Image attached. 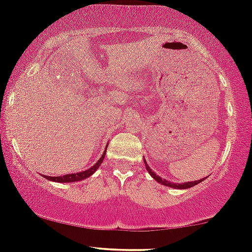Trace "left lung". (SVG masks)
Listing matches in <instances>:
<instances>
[{"label": "left lung", "instance_id": "8db88e82", "mask_svg": "<svg viewBox=\"0 0 252 252\" xmlns=\"http://www.w3.org/2000/svg\"><path fill=\"white\" fill-rule=\"evenodd\" d=\"M144 163H145V166H146V170L150 175L152 176V179H155L157 181V182H159L160 185H164L166 186V187H170V188H175V189H188V188H191L194 187V186L199 185L200 182H202V180H199V181H193V182H185V183H174V182H169V181H166L165 179H162V177H159L158 175L155 174L154 171L151 170V168L149 166V164L146 163V160L144 159Z\"/></svg>", "mask_w": 252, "mask_h": 252}]
</instances>
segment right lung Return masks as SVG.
<instances>
[{
    "label": "right lung",
    "instance_id": "right-lung-1",
    "mask_svg": "<svg viewBox=\"0 0 252 252\" xmlns=\"http://www.w3.org/2000/svg\"><path fill=\"white\" fill-rule=\"evenodd\" d=\"M104 156H106V150H104V152L102 154V156L100 157V159H98L97 162L92 166V168H89L88 170L75 172V174H66V175H63V176H46V175H44V177L49 181H53V182H58V183H70V182H77V181L86 180L92 176V175L97 170L98 166H100L101 163L103 162Z\"/></svg>",
    "mask_w": 252,
    "mask_h": 252
}]
</instances>
